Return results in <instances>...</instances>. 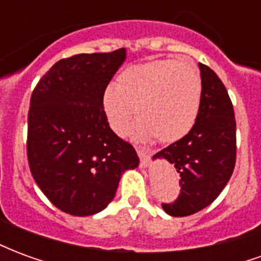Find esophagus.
I'll return each instance as SVG.
<instances>
[{
  "label": "esophagus",
  "mask_w": 261,
  "mask_h": 261,
  "mask_svg": "<svg viewBox=\"0 0 261 261\" xmlns=\"http://www.w3.org/2000/svg\"><path fill=\"white\" fill-rule=\"evenodd\" d=\"M137 152H138V156H140V161H141V166L142 168H147L148 165H149V158H151V152L147 151V149H137Z\"/></svg>",
  "instance_id": "1"
}]
</instances>
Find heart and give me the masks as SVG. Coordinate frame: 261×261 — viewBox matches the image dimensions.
<instances>
[{"label":"heart","instance_id":"heart-1","mask_svg":"<svg viewBox=\"0 0 261 261\" xmlns=\"http://www.w3.org/2000/svg\"><path fill=\"white\" fill-rule=\"evenodd\" d=\"M103 109L109 124L123 134L134 117L133 134L140 140L156 137L170 144L186 137L201 106V78L193 65L176 60H155L124 69L117 85L105 88Z\"/></svg>","mask_w":261,"mask_h":261}]
</instances>
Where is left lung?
I'll list each match as a JSON object with an SVG mask.
<instances>
[{"mask_svg": "<svg viewBox=\"0 0 261 261\" xmlns=\"http://www.w3.org/2000/svg\"><path fill=\"white\" fill-rule=\"evenodd\" d=\"M200 67L201 106L192 131L153 155L175 165L180 194L162 204L172 217L192 215L210 205L229 181L236 161V121L232 102L213 69Z\"/></svg>", "mask_w": 261, "mask_h": 261, "instance_id": "8db88e82", "label": "left lung"}]
</instances>
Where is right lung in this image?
<instances>
[{"label":"right lung","mask_w":261,"mask_h":261,"mask_svg":"<svg viewBox=\"0 0 261 261\" xmlns=\"http://www.w3.org/2000/svg\"><path fill=\"white\" fill-rule=\"evenodd\" d=\"M125 61V48L57 61L35 88L28 117L33 179L56 207L75 217L100 213L121 175L140 158L114 134L103 91Z\"/></svg>","instance_id":"1"}]
</instances>
